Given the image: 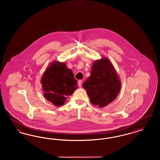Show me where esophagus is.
Masks as SVG:
<instances>
[{"instance_id":"esophagus-1","label":"esophagus","mask_w":160,"mask_h":160,"mask_svg":"<svg viewBox=\"0 0 160 160\" xmlns=\"http://www.w3.org/2000/svg\"><path fill=\"white\" fill-rule=\"evenodd\" d=\"M82 80H78V86L81 88L82 87Z\"/></svg>"}]
</instances>
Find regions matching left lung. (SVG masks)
<instances>
[{
    "instance_id": "1",
    "label": "left lung",
    "mask_w": 160,
    "mask_h": 160,
    "mask_svg": "<svg viewBox=\"0 0 160 160\" xmlns=\"http://www.w3.org/2000/svg\"><path fill=\"white\" fill-rule=\"evenodd\" d=\"M83 87L92 104L102 108L116 98L121 82L112 62L102 57L93 62L91 76L84 82Z\"/></svg>"
}]
</instances>
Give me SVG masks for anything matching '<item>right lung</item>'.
<instances>
[{
    "mask_svg": "<svg viewBox=\"0 0 160 160\" xmlns=\"http://www.w3.org/2000/svg\"><path fill=\"white\" fill-rule=\"evenodd\" d=\"M44 97L56 106H61L77 88L71 69L65 62L54 61L50 63L41 79Z\"/></svg>",
    "mask_w": 160,
    "mask_h": 160,
    "instance_id": "1",
    "label": "right lung"
}]
</instances>
